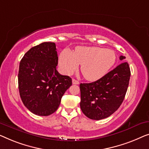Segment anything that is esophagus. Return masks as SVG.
I'll list each match as a JSON object with an SVG mask.
<instances>
[{
    "mask_svg": "<svg viewBox=\"0 0 149 149\" xmlns=\"http://www.w3.org/2000/svg\"><path fill=\"white\" fill-rule=\"evenodd\" d=\"M72 83H73V84H79V82L77 80H76V79H72Z\"/></svg>",
    "mask_w": 149,
    "mask_h": 149,
    "instance_id": "1",
    "label": "esophagus"
}]
</instances>
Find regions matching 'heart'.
<instances>
[{"label":"heart","instance_id":"1","mask_svg":"<svg viewBox=\"0 0 149 149\" xmlns=\"http://www.w3.org/2000/svg\"><path fill=\"white\" fill-rule=\"evenodd\" d=\"M116 61V54L111 49L98 47H79L74 53L64 50L60 54L58 63L65 74L71 75L81 65L84 77L95 81L103 77Z\"/></svg>","mask_w":149,"mask_h":149}]
</instances>
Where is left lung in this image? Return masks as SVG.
I'll return each instance as SVG.
<instances>
[{
  "label": "left lung",
  "instance_id": "left-lung-1",
  "mask_svg": "<svg viewBox=\"0 0 149 149\" xmlns=\"http://www.w3.org/2000/svg\"><path fill=\"white\" fill-rule=\"evenodd\" d=\"M124 58V56L119 57L121 61ZM130 75L128 63L123 62L98 80L80 84L83 113L91 119L100 120L116 111L125 98Z\"/></svg>",
  "mask_w": 149,
  "mask_h": 149
}]
</instances>
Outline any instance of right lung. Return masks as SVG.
<instances>
[{"instance_id":"add662e5","label":"right lung","mask_w":149,"mask_h":149,"mask_svg":"<svg viewBox=\"0 0 149 149\" xmlns=\"http://www.w3.org/2000/svg\"><path fill=\"white\" fill-rule=\"evenodd\" d=\"M58 56L54 42H43L30 49L19 63L20 97L29 111L39 116L55 112L72 78L56 70Z\"/></svg>"}]
</instances>
